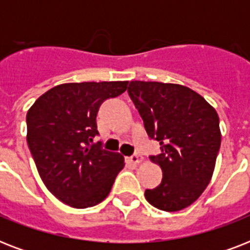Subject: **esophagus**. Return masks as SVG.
Returning <instances> with one entry per match:
<instances>
[{"mask_svg": "<svg viewBox=\"0 0 250 250\" xmlns=\"http://www.w3.org/2000/svg\"><path fill=\"white\" fill-rule=\"evenodd\" d=\"M128 161L133 165H139V164H141L143 161H144V157L141 156V154H133V156L129 157Z\"/></svg>", "mask_w": 250, "mask_h": 250, "instance_id": "34e87169", "label": "esophagus"}]
</instances>
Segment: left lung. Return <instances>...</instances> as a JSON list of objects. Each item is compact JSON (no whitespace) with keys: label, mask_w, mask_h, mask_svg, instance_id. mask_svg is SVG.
Returning a JSON list of instances; mask_svg holds the SVG:
<instances>
[{"label":"left lung","mask_w":250,"mask_h":250,"mask_svg":"<svg viewBox=\"0 0 250 250\" xmlns=\"http://www.w3.org/2000/svg\"><path fill=\"white\" fill-rule=\"evenodd\" d=\"M128 94L160 156L150 157L164 178L145 190L146 201L164 211L193 204L211 180L222 133L217 111L201 94L186 85L133 80Z\"/></svg>","instance_id":"1"}]
</instances>
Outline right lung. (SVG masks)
Returning a JSON list of instances; mask_svg holds the SVG:
<instances>
[{
	"instance_id": "add662e5",
	"label": "right lung",
	"mask_w": 250,
	"mask_h": 250,
	"mask_svg": "<svg viewBox=\"0 0 250 250\" xmlns=\"http://www.w3.org/2000/svg\"><path fill=\"white\" fill-rule=\"evenodd\" d=\"M128 82H83L53 86L27 113V143L41 180L66 205L85 209L104 201L125 157L90 145L98 135L97 111Z\"/></svg>"
}]
</instances>
